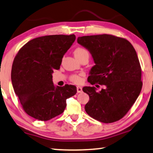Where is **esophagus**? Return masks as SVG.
Wrapping results in <instances>:
<instances>
[{"label": "esophagus", "instance_id": "obj_1", "mask_svg": "<svg viewBox=\"0 0 153 153\" xmlns=\"http://www.w3.org/2000/svg\"><path fill=\"white\" fill-rule=\"evenodd\" d=\"M76 89H77V93H81V92L82 91V87H80V86H77Z\"/></svg>", "mask_w": 153, "mask_h": 153}]
</instances>
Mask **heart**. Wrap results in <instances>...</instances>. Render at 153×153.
Wrapping results in <instances>:
<instances>
[{"label":"heart","mask_w":153,"mask_h":153,"mask_svg":"<svg viewBox=\"0 0 153 153\" xmlns=\"http://www.w3.org/2000/svg\"><path fill=\"white\" fill-rule=\"evenodd\" d=\"M74 54L75 57H76L77 59H79L82 58V57L84 56H89V53L87 49L82 48V47H78L76 49L74 50ZM70 80L72 82H74V83L76 84H79L81 83L82 81V75L81 74H72L70 77Z\"/></svg>","instance_id":"obj_1"}]
</instances>
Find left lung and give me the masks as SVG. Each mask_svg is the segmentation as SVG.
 Listing matches in <instances>:
<instances>
[{
  "label": "left lung",
  "instance_id": "obj_1",
  "mask_svg": "<svg viewBox=\"0 0 153 153\" xmlns=\"http://www.w3.org/2000/svg\"><path fill=\"white\" fill-rule=\"evenodd\" d=\"M77 42L89 50L96 63L88 82L104 85L100 91L94 87L82 88L89 96L86 112L104 123L119 121L128 112L142 89V69L136 50L127 39L112 34L81 36Z\"/></svg>",
  "mask_w": 153,
  "mask_h": 153
}]
</instances>
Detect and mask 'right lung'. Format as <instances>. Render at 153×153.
<instances>
[{"mask_svg": "<svg viewBox=\"0 0 153 153\" xmlns=\"http://www.w3.org/2000/svg\"><path fill=\"white\" fill-rule=\"evenodd\" d=\"M75 39L74 34L38 37L17 52L12 65V84L29 116L42 121L53 119L64 111L66 99L76 94V86L55 87L52 81V73L59 69L64 55Z\"/></svg>", "mask_w": 153, "mask_h": 153, "instance_id": "1", "label": "right lung"}]
</instances>
